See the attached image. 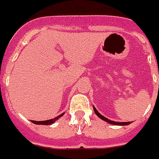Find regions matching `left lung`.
I'll return each instance as SVG.
<instances>
[{
  "instance_id": "left-lung-1",
  "label": "left lung",
  "mask_w": 159,
  "mask_h": 159,
  "mask_svg": "<svg viewBox=\"0 0 159 159\" xmlns=\"http://www.w3.org/2000/svg\"><path fill=\"white\" fill-rule=\"evenodd\" d=\"M93 110H94V112L95 114L100 118V119H102L103 121H106L108 123H110V124H113V125H117V126H127V125L130 124V121H126V122H118V121H111V120H109L108 118H106L105 116H103V115H101V114L97 110L95 107L93 106Z\"/></svg>"
}]
</instances>
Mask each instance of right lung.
Returning a JSON list of instances; mask_svg holds the SVG:
<instances>
[{"label":"right lung","mask_w":159,"mask_h":159,"mask_svg":"<svg viewBox=\"0 0 159 159\" xmlns=\"http://www.w3.org/2000/svg\"><path fill=\"white\" fill-rule=\"evenodd\" d=\"M64 115V113L61 114L60 116H56V117H55L54 119H50V120H46V121H31V122L32 123H34V124H38V125H50L52 124V123H54L55 121H57L58 119H59L60 117H61L62 116Z\"/></svg>","instance_id":"obj_1"}]
</instances>
